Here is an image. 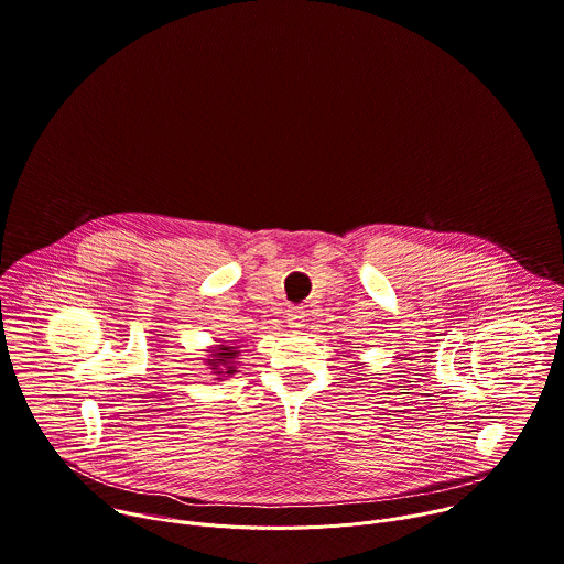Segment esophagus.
<instances>
[{
	"instance_id": "obj_1",
	"label": "esophagus",
	"mask_w": 564,
	"mask_h": 564,
	"mask_svg": "<svg viewBox=\"0 0 564 564\" xmlns=\"http://www.w3.org/2000/svg\"><path fill=\"white\" fill-rule=\"evenodd\" d=\"M285 318H288V327H292V329H301V327L305 325V312H303V307H290Z\"/></svg>"
}]
</instances>
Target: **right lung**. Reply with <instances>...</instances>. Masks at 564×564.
Returning <instances> with one entry per match:
<instances>
[{"mask_svg": "<svg viewBox=\"0 0 564 564\" xmlns=\"http://www.w3.org/2000/svg\"><path fill=\"white\" fill-rule=\"evenodd\" d=\"M208 356L204 358V365L215 373L217 381H224L221 377H232L237 371V358L241 354V345L237 343H221L210 349H206Z\"/></svg>", "mask_w": 564, "mask_h": 564, "instance_id": "right-lung-1", "label": "right lung"}]
</instances>
